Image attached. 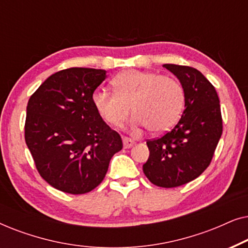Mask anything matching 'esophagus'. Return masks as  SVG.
Wrapping results in <instances>:
<instances>
[{"label": "esophagus", "mask_w": 248, "mask_h": 248, "mask_svg": "<svg viewBox=\"0 0 248 248\" xmlns=\"http://www.w3.org/2000/svg\"><path fill=\"white\" fill-rule=\"evenodd\" d=\"M123 144H124V148L125 149H128V148H131L132 145L134 144V141L132 140V139H130V138L124 137L123 138Z\"/></svg>", "instance_id": "1"}]
</instances>
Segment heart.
I'll use <instances>...</instances> for the list:
<instances>
[{
    "instance_id": "1",
    "label": "heart",
    "mask_w": 248,
    "mask_h": 248,
    "mask_svg": "<svg viewBox=\"0 0 248 248\" xmlns=\"http://www.w3.org/2000/svg\"><path fill=\"white\" fill-rule=\"evenodd\" d=\"M114 93L98 89L93 104L100 117L111 126L123 124L133 111L132 124L145 125L158 133L171 127L185 105V91L177 79L155 72L127 70L111 81Z\"/></svg>"
}]
</instances>
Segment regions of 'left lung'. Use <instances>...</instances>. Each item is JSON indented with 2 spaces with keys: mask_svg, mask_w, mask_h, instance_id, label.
<instances>
[{
  "mask_svg": "<svg viewBox=\"0 0 248 248\" xmlns=\"http://www.w3.org/2000/svg\"><path fill=\"white\" fill-rule=\"evenodd\" d=\"M181 81L185 108L178 123L160 138L147 141L150 151L143 172L152 184L170 188L199 177L211 162L222 134L218 93L194 67L165 64Z\"/></svg>",
  "mask_w": 248,
  "mask_h": 248,
  "instance_id": "obj_1",
  "label": "left lung"
}]
</instances>
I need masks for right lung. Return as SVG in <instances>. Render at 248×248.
Returning a JSON list of instances; mask_svg holds the SVG:
<instances>
[{
	"mask_svg": "<svg viewBox=\"0 0 248 248\" xmlns=\"http://www.w3.org/2000/svg\"><path fill=\"white\" fill-rule=\"evenodd\" d=\"M106 71L71 67L54 73L31 94L25 140L39 175L69 194H84L103 182L121 135L97 113L93 94Z\"/></svg>",
	"mask_w": 248,
	"mask_h": 248,
	"instance_id": "add662e5",
	"label": "right lung"
}]
</instances>
